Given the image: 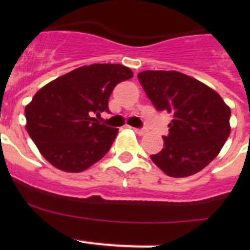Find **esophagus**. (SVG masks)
I'll return each mask as SVG.
<instances>
[{
  "instance_id": "34e87169",
  "label": "esophagus",
  "mask_w": 250,
  "mask_h": 250,
  "mask_svg": "<svg viewBox=\"0 0 250 250\" xmlns=\"http://www.w3.org/2000/svg\"><path fill=\"white\" fill-rule=\"evenodd\" d=\"M134 131H135L136 134H139V135H144L145 132H146V130H145V129H139V127H134Z\"/></svg>"
}]
</instances>
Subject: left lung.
I'll return each mask as SVG.
<instances>
[{
  "instance_id": "1",
  "label": "left lung",
  "mask_w": 250,
  "mask_h": 250,
  "mask_svg": "<svg viewBox=\"0 0 250 250\" xmlns=\"http://www.w3.org/2000/svg\"><path fill=\"white\" fill-rule=\"evenodd\" d=\"M138 79L155 109L173 115L164 147L150 155L154 164L173 178L204 169L230 134V109L220 95L178 71H144Z\"/></svg>"
}]
</instances>
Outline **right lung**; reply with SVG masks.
<instances>
[{
	"instance_id": "add662e5",
	"label": "right lung",
	"mask_w": 250,
	"mask_h": 250,
	"mask_svg": "<svg viewBox=\"0 0 250 250\" xmlns=\"http://www.w3.org/2000/svg\"><path fill=\"white\" fill-rule=\"evenodd\" d=\"M134 76L119 63H92L57 77L26 106L28 135L55 167L80 173L104 158L118 129L94 118L109 111V98L119 83Z\"/></svg>"
}]
</instances>
